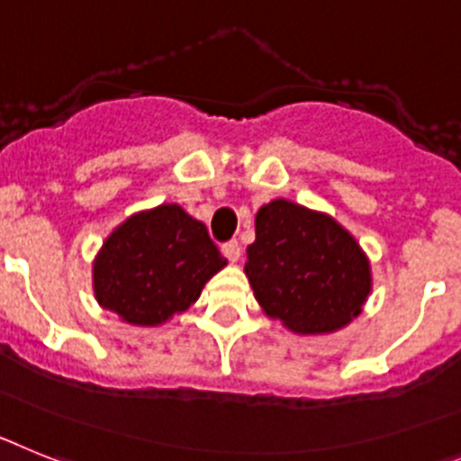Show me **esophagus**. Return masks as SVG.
Returning <instances> with one entry per match:
<instances>
[{"label": "esophagus", "instance_id": "1", "mask_svg": "<svg viewBox=\"0 0 461 461\" xmlns=\"http://www.w3.org/2000/svg\"><path fill=\"white\" fill-rule=\"evenodd\" d=\"M222 253H225V258L230 259V262H239V259H241V246H239V241H227L225 246H222Z\"/></svg>", "mask_w": 461, "mask_h": 461}]
</instances>
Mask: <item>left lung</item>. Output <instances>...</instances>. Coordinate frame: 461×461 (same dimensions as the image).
<instances>
[{
    "instance_id": "8db88e82",
    "label": "left lung",
    "mask_w": 461,
    "mask_h": 461,
    "mask_svg": "<svg viewBox=\"0 0 461 461\" xmlns=\"http://www.w3.org/2000/svg\"><path fill=\"white\" fill-rule=\"evenodd\" d=\"M246 276L262 311L297 334H330L362 313L371 267L334 218L287 199L258 211Z\"/></svg>"
}]
</instances>
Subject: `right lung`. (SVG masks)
<instances>
[{"instance_id":"obj_1","label":"right lung","mask_w":461,"mask_h":461,"mask_svg":"<svg viewBox=\"0 0 461 461\" xmlns=\"http://www.w3.org/2000/svg\"><path fill=\"white\" fill-rule=\"evenodd\" d=\"M225 264L203 222L162 203L115 227L95 259L92 285L99 306L130 325L155 327L197 302Z\"/></svg>"}]
</instances>
